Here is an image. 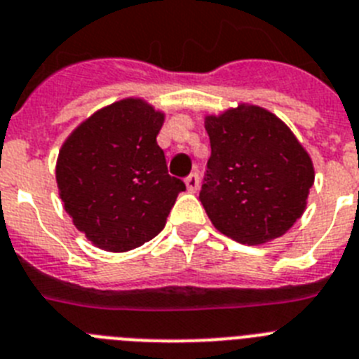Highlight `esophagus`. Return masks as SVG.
Segmentation results:
<instances>
[{"label": "esophagus", "mask_w": 359, "mask_h": 359, "mask_svg": "<svg viewBox=\"0 0 359 359\" xmlns=\"http://www.w3.org/2000/svg\"><path fill=\"white\" fill-rule=\"evenodd\" d=\"M186 188H188L189 194H195V191H197L198 189V175L197 173H191L188 179H186Z\"/></svg>", "instance_id": "obj_1"}]
</instances>
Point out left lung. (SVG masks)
Masks as SVG:
<instances>
[{
	"mask_svg": "<svg viewBox=\"0 0 359 359\" xmlns=\"http://www.w3.org/2000/svg\"><path fill=\"white\" fill-rule=\"evenodd\" d=\"M212 144L201 203L217 230L241 245L285 236L306 210L314 164L272 111L241 102L206 114Z\"/></svg>",
	"mask_w": 359,
	"mask_h": 359,
	"instance_id": "left-lung-1",
	"label": "left lung"
}]
</instances>
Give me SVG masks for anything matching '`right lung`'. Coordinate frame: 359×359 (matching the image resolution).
Segmentation results:
<instances>
[{
  "mask_svg": "<svg viewBox=\"0 0 359 359\" xmlns=\"http://www.w3.org/2000/svg\"><path fill=\"white\" fill-rule=\"evenodd\" d=\"M164 120V111L128 96L78 123L60 147L63 210L96 248L129 252L151 241L186 189L156 144Z\"/></svg>",
  "mask_w": 359,
  "mask_h": 359,
  "instance_id": "1",
  "label": "right lung"
}]
</instances>
